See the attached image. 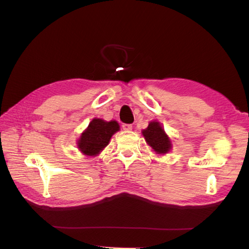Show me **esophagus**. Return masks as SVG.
Listing matches in <instances>:
<instances>
[{"label":"esophagus","instance_id":"esophagus-1","mask_svg":"<svg viewBox=\"0 0 249 249\" xmlns=\"http://www.w3.org/2000/svg\"><path fill=\"white\" fill-rule=\"evenodd\" d=\"M122 127H123V129L125 131H129V130L133 129V125H131V124H123V126H122Z\"/></svg>","mask_w":249,"mask_h":249}]
</instances>
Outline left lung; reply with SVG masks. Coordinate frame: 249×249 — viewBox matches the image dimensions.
<instances>
[{"label": "left lung", "instance_id": "1", "mask_svg": "<svg viewBox=\"0 0 249 249\" xmlns=\"http://www.w3.org/2000/svg\"><path fill=\"white\" fill-rule=\"evenodd\" d=\"M142 135H143L146 143L157 154H166V153L171 150V141L165 133V130H163L160 122H150L147 128L142 130Z\"/></svg>", "mask_w": 249, "mask_h": 249}]
</instances>
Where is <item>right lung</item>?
I'll use <instances>...</instances> for the list:
<instances>
[{
  "label": "right lung",
  "instance_id": "obj_1",
  "mask_svg": "<svg viewBox=\"0 0 249 249\" xmlns=\"http://www.w3.org/2000/svg\"><path fill=\"white\" fill-rule=\"evenodd\" d=\"M120 125L116 121L106 122L102 119H94L78 140V149L84 155L96 156L108 145L109 141Z\"/></svg>",
  "mask_w": 249,
  "mask_h": 249
}]
</instances>
